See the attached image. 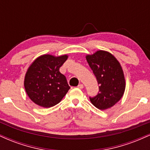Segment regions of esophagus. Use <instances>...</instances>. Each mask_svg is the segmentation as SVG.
Masks as SVG:
<instances>
[{
  "label": "esophagus",
  "instance_id": "obj_1",
  "mask_svg": "<svg viewBox=\"0 0 150 150\" xmlns=\"http://www.w3.org/2000/svg\"><path fill=\"white\" fill-rule=\"evenodd\" d=\"M83 87H84V86L82 84H80V85L77 86V88H79V89H83Z\"/></svg>",
  "mask_w": 150,
  "mask_h": 150
}]
</instances>
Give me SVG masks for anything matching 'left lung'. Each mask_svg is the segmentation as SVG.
<instances>
[{"label": "left lung", "instance_id": "8db88e82", "mask_svg": "<svg viewBox=\"0 0 150 150\" xmlns=\"http://www.w3.org/2000/svg\"><path fill=\"white\" fill-rule=\"evenodd\" d=\"M86 59L99 85L98 94L89 97L91 102L100 110L112 107L123 97L125 89L124 74L120 63L111 53L101 50L87 55Z\"/></svg>", "mask_w": 150, "mask_h": 150}]
</instances>
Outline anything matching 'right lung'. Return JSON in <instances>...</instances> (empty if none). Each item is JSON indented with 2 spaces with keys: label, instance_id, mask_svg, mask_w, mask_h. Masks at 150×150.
<instances>
[{
  "label": "right lung",
  "instance_id": "obj_1",
  "mask_svg": "<svg viewBox=\"0 0 150 150\" xmlns=\"http://www.w3.org/2000/svg\"><path fill=\"white\" fill-rule=\"evenodd\" d=\"M68 57L42 55L29 67L24 85L28 97L36 104L50 108L58 104L68 92L70 87L66 77L59 71Z\"/></svg>",
  "mask_w": 150,
  "mask_h": 150
}]
</instances>
